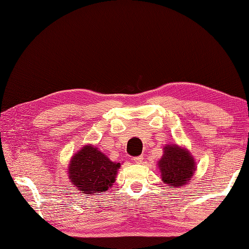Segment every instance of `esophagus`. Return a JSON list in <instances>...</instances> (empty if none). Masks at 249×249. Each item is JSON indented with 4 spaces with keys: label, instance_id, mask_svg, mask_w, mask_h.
<instances>
[{
    "label": "esophagus",
    "instance_id": "1",
    "mask_svg": "<svg viewBox=\"0 0 249 249\" xmlns=\"http://www.w3.org/2000/svg\"><path fill=\"white\" fill-rule=\"evenodd\" d=\"M142 161H143V158L140 156V157H135L134 158V162H136V163H138V164H140V163H142Z\"/></svg>",
    "mask_w": 249,
    "mask_h": 249
}]
</instances>
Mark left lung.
I'll return each instance as SVG.
<instances>
[{
	"mask_svg": "<svg viewBox=\"0 0 249 249\" xmlns=\"http://www.w3.org/2000/svg\"><path fill=\"white\" fill-rule=\"evenodd\" d=\"M161 178L170 188L183 187L191 182L196 171V162L188 150L178 144H166L164 153L158 161Z\"/></svg>",
	"mask_w": 249,
	"mask_h": 249,
	"instance_id": "8db88e82",
	"label": "left lung"
}]
</instances>
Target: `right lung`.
<instances>
[{
	"label": "right lung",
	"mask_w": 249,
	"mask_h": 249,
	"mask_svg": "<svg viewBox=\"0 0 249 249\" xmlns=\"http://www.w3.org/2000/svg\"><path fill=\"white\" fill-rule=\"evenodd\" d=\"M120 166V163L111 161L98 148L87 144L71 159L69 178L71 185L86 196L98 195L112 186Z\"/></svg>",
	"instance_id": "1"
}]
</instances>
